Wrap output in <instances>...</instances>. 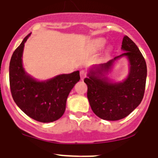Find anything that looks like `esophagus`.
<instances>
[{
  "label": "esophagus",
  "instance_id": "1",
  "mask_svg": "<svg viewBox=\"0 0 158 158\" xmlns=\"http://www.w3.org/2000/svg\"><path fill=\"white\" fill-rule=\"evenodd\" d=\"M80 76H81V79L83 80L84 78V77H86V72L84 71H81V72H80Z\"/></svg>",
  "mask_w": 158,
  "mask_h": 158
}]
</instances>
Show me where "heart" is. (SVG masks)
I'll list each match as a JSON object with an SVG mask.
<instances>
[{
	"mask_svg": "<svg viewBox=\"0 0 158 158\" xmlns=\"http://www.w3.org/2000/svg\"><path fill=\"white\" fill-rule=\"evenodd\" d=\"M106 44V40L103 38L98 39L94 42V48L96 50H100L104 48Z\"/></svg>",
	"mask_w": 158,
	"mask_h": 158,
	"instance_id": "heart-1",
	"label": "heart"
}]
</instances>
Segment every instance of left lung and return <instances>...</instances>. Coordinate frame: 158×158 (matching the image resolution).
Instances as JSON below:
<instances>
[{
  "label": "left lung",
  "mask_w": 158,
  "mask_h": 158,
  "mask_svg": "<svg viewBox=\"0 0 158 158\" xmlns=\"http://www.w3.org/2000/svg\"><path fill=\"white\" fill-rule=\"evenodd\" d=\"M121 49L125 52L107 63L94 67L84 80L87 85V98L94 113L107 121H118L128 116L140 104L146 85L147 65L137 45L127 36L123 38ZM127 56L130 71L123 82L111 83L104 74L110 70L113 62Z\"/></svg>",
  "instance_id": "left-lung-1"
}]
</instances>
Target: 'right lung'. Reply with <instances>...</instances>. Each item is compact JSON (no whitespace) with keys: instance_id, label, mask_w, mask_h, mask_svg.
<instances>
[{"instance_id":"obj_1","label":"right lung","mask_w":158,"mask_h":158,"mask_svg":"<svg viewBox=\"0 0 158 158\" xmlns=\"http://www.w3.org/2000/svg\"><path fill=\"white\" fill-rule=\"evenodd\" d=\"M27 35L12 54L9 66V81L12 98L24 113L42 123L61 118L66 108L68 94L80 80L79 71L60 74L45 81H37L28 75L22 64Z\"/></svg>"}]
</instances>
